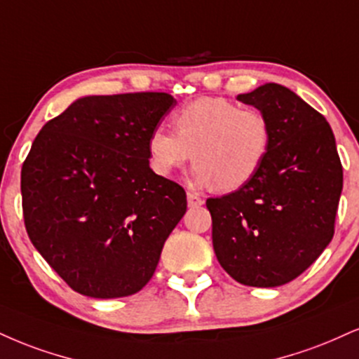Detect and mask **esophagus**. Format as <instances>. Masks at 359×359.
I'll use <instances>...</instances> for the list:
<instances>
[{"label":"esophagus","mask_w":359,"mask_h":359,"mask_svg":"<svg viewBox=\"0 0 359 359\" xmlns=\"http://www.w3.org/2000/svg\"><path fill=\"white\" fill-rule=\"evenodd\" d=\"M187 204H189V207H201L202 204H204V198L198 196V194L187 192Z\"/></svg>","instance_id":"1"}]
</instances>
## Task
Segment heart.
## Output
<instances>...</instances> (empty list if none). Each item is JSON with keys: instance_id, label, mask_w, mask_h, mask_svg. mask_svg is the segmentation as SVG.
<instances>
[{"instance_id": "b5f03b06", "label": "heart", "mask_w": 359, "mask_h": 359, "mask_svg": "<svg viewBox=\"0 0 359 359\" xmlns=\"http://www.w3.org/2000/svg\"><path fill=\"white\" fill-rule=\"evenodd\" d=\"M175 133L157 127L147 150L155 174L167 177L194 158V185L241 189L257 174L271 147V123L261 110L227 98L202 97L174 115Z\"/></svg>"}]
</instances>
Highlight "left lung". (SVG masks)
Returning <instances> with one entry per match:
<instances>
[{
  "instance_id": "obj_1",
  "label": "left lung",
  "mask_w": 359,
  "mask_h": 359,
  "mask_svg": "<svg viewBox=\"0 0 359 359\" xmlns=\"http://www.w3.org/2000/svg\"><path fill=\"white\" fill-rule=\"evenodd\" d=\"M237 100L267 116L271 147L248 184L207 198L214 250L237 283L283 286L331 243L343 167L325 116L286 86L266 83Z\"/></svg>"
}]
</instances>
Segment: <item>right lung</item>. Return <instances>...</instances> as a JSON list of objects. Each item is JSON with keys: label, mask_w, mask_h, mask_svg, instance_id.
<instances>
[{"label": "right lung", "mask_w": 359, "mask_h": 359, "mask_svg": "<svg viewBox=\"0 0 359 359\" xmlns=\"http://www.w3.org/2000/svg\"><path fill=\"white\" fill-rule=\"evenodd\" d=\"M168 93L92 95L45 123L21 168L27 232L73 291L111 299L149 283L187 210L179 184L149 165Z\"/></svg>", "instance_id": "1"}]
</instances>
